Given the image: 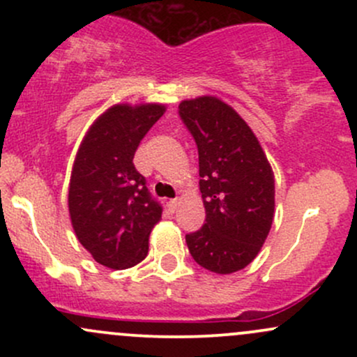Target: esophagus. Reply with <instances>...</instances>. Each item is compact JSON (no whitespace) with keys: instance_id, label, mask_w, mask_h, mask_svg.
Here are the masks:
<instances>
[{"instance_id":"34e87169","label":"esophagus","mask_w":357,"mask_h":357,"mask_svg":"<svg viewBox=\"0 0 357 357\" xmlns=\"http://www.w3.org/2000/svg\"><path fill=\"white\" fill-rule=\"evenodd\" d=\"M167 206H169V210L174 213L176 210H178V206H179V198H174V199H171V202L167 203Z\"/></svg>"}]
</instances>
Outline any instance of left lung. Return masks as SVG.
<instances>
[{
	"instance_id": "8db88e82",
	"label": "left lung",
	"mask_w": 357,
	"mask_h": 357,
	"mask_svg": "<svg viewBox=\"0 0 357 357\" xmlns=\"http://www.w3.org/2000/svg\"><path fill=\"white\" fill-rule=\"evenodd\" d=\"M179 116L198 146L206 211V223L186 235V245L203 268L221 275L238 272L255 260L272 228V166L250 126L218 97L183 100Z\"/></svg>"
}]
</instances>
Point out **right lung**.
I'll return each instance as SVG.
<instances>
[{"label":"right lung","instance_id":"right-lung-1","mask_svg":"<svg viewBox=\"0 0 357 357\" xmlns=\"http://www.w3.org/2000/svg\"><path fill=\"white\" fill-rule=\"evenodd\" d=\"M166 112L162 104H116L82 139L68 186V213L77 238L104 267L124 270L147 255L162 208L132 159L147 130Z\"/></svg>","mask_w":357,"mask_h":357}]
</instances>
